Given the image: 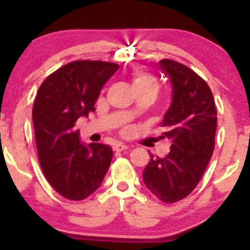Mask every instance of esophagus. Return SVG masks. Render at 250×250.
I'll return each instance as SVG.
<instances>
[{
    "mask_svg": "<svg viewBox=\"0 0 250 250\" xmlns=\"http://www.w3.org/2000/svg\"><path fill=\"white\" fill-rule=\"evenodd\" d=\"M114 150L115 151H123V150H125V149L128 148V146H125V143H122V142H117V143H115V145H114Z\"/></svg>",
    "mask_w": 250,
    "mask_h": 250,
    "instance_id": "34e87169",
    "label": "esophagus"
}]
</instances>
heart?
<instances>
[{"label": "heart", "mask_w": 250, "mask_h": 250, "mask_svg": "<svg viewBox=\"0 0 250 250\" xmlns=\"http://www.w3.org/2000/svg\"><path fill=\"white\" fill-rule=\"evenodd\" d=\"M131 85L135 91L136 90H149L156 94L159 90V81L157 79L145 70H135L131 74Z\"/></svg>", "instance_id": "heart-1"}]
</instances>
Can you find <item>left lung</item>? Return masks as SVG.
Instances as JSON below:
<instances>
[{"instance_id": "left-lung-1", "label": "left lung", "mask_w": 250, "mask_h": 250, "mask_svg": "<svg viewBox=\"0 0 250 250\" xmlns=\"http://www.w3.org/2000/svg\"><path fill=\"white\" fill-rule=\"evenodd\" d=\"M160 69L171 85V103L160 125L170 153L160 159L150 154L143 181L157 199L174 203L194 190L214 151L216 107L210 88L187 65L161 60Z\"/></svg>"}]
</instances>
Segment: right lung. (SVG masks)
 I'll use <instances>...</instances> for the list:
<instances>
[{
  "instance_id": "obj_1",
  "label": "right lung",
  "mask_w": 250,
  "mask_h": 250,
  "mask_svg": "<svg viewBox=\"0 0 250 250\" xmlns=\"http://www.w3.org/2000/svg\"><path fill=\"white\" fill-rule=\"evenodd\" d=\"M117 69L110 62H71L48 76L37 91L33 122L40 166L51 187L68 200L96 191L110 166V146L84 145L75 123L95 110L101 89Z\"/></svg>"
}]
</instances>
